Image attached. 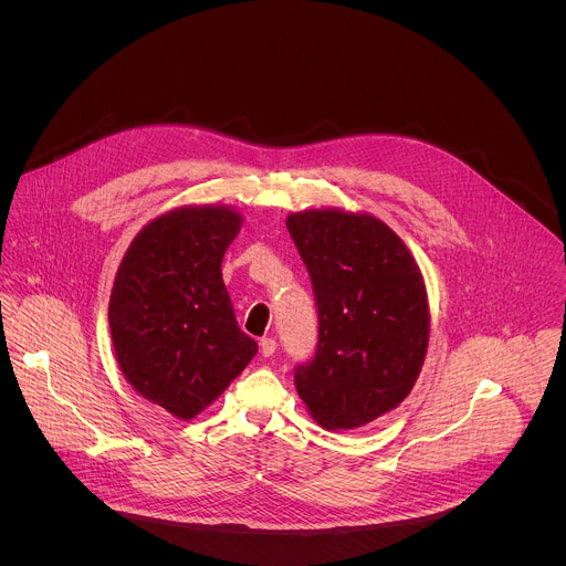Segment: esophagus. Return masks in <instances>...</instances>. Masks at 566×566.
Returning <instances> with one entry per match:
<instances>
[{
	"mask_svg": "<svg viewBox=\"0 0 566 566\" xmlns=\"http://www.w3.org/2000/svg\"><path fill=\"white\" fill-rule=\"evenodd\" d=\"M259 346H261L263 357H270V355H274V350H276V339H274V337H261Z\"/></svg>",
	"mask_w": 566,
	"mask_h": 566,
	"instance_id": "34e87169",
	"label": "esophagus"
}]
</instances>
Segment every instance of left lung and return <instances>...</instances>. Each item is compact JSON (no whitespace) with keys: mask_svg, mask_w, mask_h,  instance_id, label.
<instances>
[{"mask_svg":"<svg viewBox=\"0 0 566 566\" xmlns=\"http://www.w3.org/2000/svg\"><path fill=\"white\" fill-rule=\"evenodd\" d=\"M287 231L314 285L318 348L294 384L328 431L357 429L411 392L429 346L427 287L403 240L344 209L290 213Z\"/></svg>","mask_w":566,"mask_h":566,"instance_id":"1","label":"left lung"}]
</instances>
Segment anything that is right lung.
Segmentation results:
<instances>
[{"instance_id":"1","label":"right lung","mask_w":566,"mask_h":566,"mask_svg":"<svg viewBox=\"0 0 566 566\" xmlns=\"http://www.w3.org/2000/svg\"><path fill=\"white\" fill-rule=\"evenodd\" d=\"M242 222L227 205L171 209L137 233L115 274L108 324L119 370L180 420L213 403L256 353L222 279Z\"/></svg>"}]
</instances>
